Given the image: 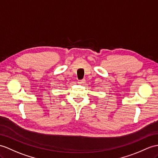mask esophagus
Here are the masks:
<instances>
[{
	"instance_id": "obj_1",
	"label": "esophagus",
	"mask_w": 158,
	"mask_h": 158,
	"mask_svg": "<svg viewBox=\"0 0 158 158\" xmlns=\"http://www.w3.org/2000/svg\"><path fill=\"white\" fill-rule=\"evenodd\" d=\"M85 79H82V80H78V83L80 84H84V83H85Z\"/></svg>"
}]
</instances>
